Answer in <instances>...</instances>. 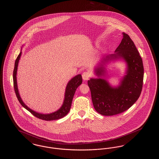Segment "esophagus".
Instances as JSON below:
<instances>
[{
    "mask_svg": "<svg viewBox=\"0 0 159 159\" xmlns=\"http://www.w3.org/2000/svg\"><path fill=\"white\" fill-rule=\"evenodd\" d=\"M91 73L89 72H84L82 74V77L84 80H88L91 77Z\"/></svg>",
    "mask_w": 159,
    "mask_h": 159,
    "instance_id": "esophagus-1",
    "label": "esophagus"
}]
</instances>
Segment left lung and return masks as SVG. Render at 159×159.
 <instances>
[{"label":"left lung","instance_id":"1","mask_svg":"<svg viewBox=\"0 0 159 159\" xmlns=\"http://www.w3.org/2000/svg\"><path fill=\"white\" fill-rule=\"evenodd\" d=\"M122 34L123 39L114 53L107 55V62L94 69L97 78H91L87 82L93 107L102 116H114L128 110L139 98L143 87L142 59L128 34ZM116 60H123L126 70L119 84L113 86L105 78L107 74L105 64Z\"/></svg>","mask_w":159,"mask_h":159}]
</instances>
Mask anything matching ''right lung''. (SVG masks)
<instances>
[{
  "mask_svg": "<svg viewBox=\"0 0 159 159\" xmlns=\"http://www.w3.org/2000/svg\"><path fill=\"white\" fill-rule=\"evenodd\" d=\"M22 55V48L20 50V53L19 54L18 57L16 58L15 61V68L13 71V84H14V88H15V93L16 95V97L20 103V104L27 111H29L30 113H31L33 115L39 119H42L43 120L47 121H51V120H58L60 118H62V117L66 116L70 111L72 102L73 98L74 96V94L75 93V91L78 87L81 84H82V76L81 74L77 75L73 77L68 82L65 90L64 93V98L63 100V103L59 108L57 111L50 113V114H43L39 113L38 112L34 111V110L30 109L28 107L24 102L22 101L19 92L17 83V67L19 64V62L20 60V58Z\"/></svg>",
  "mask_w": 159,
  "mask_h": 159,
  "instance_id": "obj_1",
  "label": "right lung"
}]
</instances>
